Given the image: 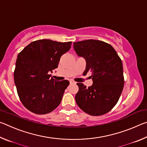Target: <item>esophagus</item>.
Segmentation results:
<instances>
[{"label": "esophagus", "mask_w": 147, "mask_h": 147, "mask_svg": "<svg viewBox=\"0 0 147 147\" xmlns=\"http://www.w3.org/2000/svg\"><path fill=\"white\" fill-rule=\"evenodd\" d=\"M75 83H76L75 82H74L73 80H70V84H75Z\"/></svg>", "instance_id": "34e87169"}]
</instances>
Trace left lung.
I'll return each mask as SVG.
<instances>
[{
    "instance_id": "obj_1",
    "label": "left lung",
    "mask_w": 147,
    "mask_h": 147,
    "mask_svg": "<svg viewBox=\"0 0 147 147\" xmlns=\"http://www.w3.org/2000/svg\"><path fill=\"white\" fill-rule=\"evenodd\" d=\"M78 56L86 59V74L91 72L93 85L88 88L77 83V105L93 116L109 112L117 103L123 91L124 79L121 59L113 47L106 42L88 39L74 43Z\"/></svg>"
}]
</instances>
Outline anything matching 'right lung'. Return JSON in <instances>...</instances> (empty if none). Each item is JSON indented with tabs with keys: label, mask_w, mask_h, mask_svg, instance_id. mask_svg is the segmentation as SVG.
Returning <instances> with one entry per match:
<instances>
[{
	"label": "right lung",
	"mask_w": 147,
	"mask_h": 147,
	"mask_svg": "<svg viewBox=\"0 0 147 147\" xmlns=\"http://www.w3.org/2000/svg\"><path fill=\"white\" fill-rule=\"evenodd\" d=\"M72 42L40 39L27 45L17 56L14 81L20 100L38 115L53 111L60 104L69 82L54 80L50 72L58 67L61 56Z\"/></svg>",
	"instance_id": "1"
}]
</instances>
